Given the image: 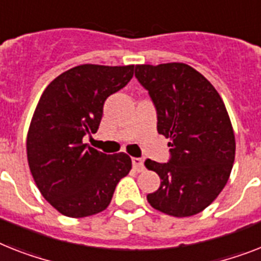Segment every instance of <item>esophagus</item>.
I'll use <instances>...</instances> for the list:
<instances>
[{
    "label": "esophagus",
    "mask_w": 261,
    "mask_h": 261,
    "mask_svg": "<svg viewBox=\"0 0 261 261\" xmlns=\"http://www.w3.org/2000/svg\"><path fill=\"white\" fill-rule=\"evenodd\" d=\"M133 169L137 172H141L144 169V160L143 159H139V157H133L132 159Z\"/></svg>",
    "instance_id": "esophagus-1"
}]
</instances>
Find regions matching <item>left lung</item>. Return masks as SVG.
Listing matches in <instances>:
<instances>
[{
    "mask_svg": "<svg viewBox=\"0 0 261 261\" xmlns=\"http://www.w3.org/2000/svg\"><path fill=\"white\" fill-rule=\"evenodd\" d=\"M135 76L156 107L157 132L171 141L168 163L145 161L161 178L148 203L169 216H193L231 174L236 143L225 105L212 84L182 62L136 65Z\"/></svg>",
    "mask_w": 261,
    "mask_h": 261,
    "instance_id": "left-lung-1",
    "label": "left lung"
}]
</instances>
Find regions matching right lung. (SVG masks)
<instances>
[{
  "mask_svg": "<svg viewBox=\"0 0 261 261\" xmlns=\"http://www.w3.org/2000/svg\"><path fill=\"white\" fill-rule=\"evenodd\" d=\"M133 70L135 65L74 66L40 97L28 130V163L41 195L65 216L107 210L117 182L132 169L126 153L105 154L83 139L97 132L105 100L125 87Z\"/></svg>",
  "mask_w": 261,
  "mask_h": 261,
  "instance_id": "right-lung-1",
  "label": "right lung"
}]
</instances>
